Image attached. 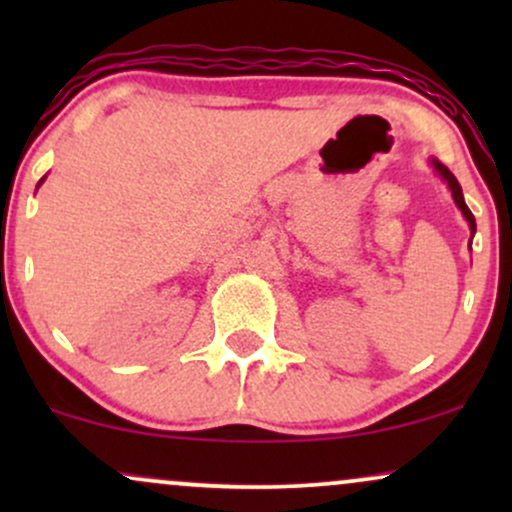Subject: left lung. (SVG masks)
<instances>
[{"mask_svg": "<svg viewBox=\"0 0 512 512\" xmlns=\"http://www.w3.org/2000/svg\"><path fill=\"white\" fill-rule=\"evenodd\" d=\"M433 166V170H436V173L440 175V178H443V182L445 185L450 187V192H452V199H455V204H457V209L462 211V216L464 219H467V223H469V231H472V236L474 233H477V221H474V216H472V211H469V207L467 204H464V197H462V187H460V182H457V178L455 175L450 173L448 168L443 166V163L438 161V158H431V161H428ZM469 245H472V240H469Z\"/></svg>", "mask_w": 512, "mask_h": 512, "instance_id": "left-lung-1", "label": "left lung"}]
</instances>
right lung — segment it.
I'll return each instance as SVG.
<instances>
[{"mask_svg": "<svg viewBox=\"0 0 512 512\" xmlns=\"http://www.w3.org/2000/svg\"><path fill=\"white\" fill-rule=\"evenodd\" d=\"M43 180H45V178H43ZM43 180H40V182H43ZM40 182H38V185H40Z\"/></svg>", "mask_w": 512, "mask_h": 512, "instance_id": "right-lung-1", "label": "right lung"}]
</instances>
